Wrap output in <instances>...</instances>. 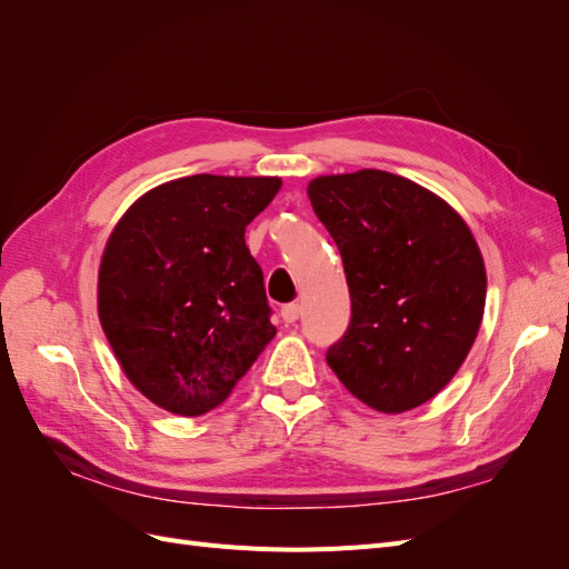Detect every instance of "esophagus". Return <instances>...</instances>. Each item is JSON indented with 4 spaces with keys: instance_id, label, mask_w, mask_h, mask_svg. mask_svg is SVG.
I'll return each mask as SVG.
<instances>
[{
    "instance_id": "esophagus-1",
    "label": "esophagus",
    "mask_w": 569,
    "mask_h": 569,
    "mask_svg": "<svg viewBox=\"0 0 569 569\" xmlns=\"http://www.w3.org/2000/svg\"><path fill=\"white\" fill-rule=\"evenodd\" d=\"M280 316H282L284 322H297L299 316H301V306L299 303H287V306H282Z\"/></svg>"
}]
</instances>
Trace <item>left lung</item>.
<instances>
[{"label": "left lung", "instance_id": "obj_1", "mask_svg": "<svg viewBox=\"0 0 569 569\" xmlns=\"http://www.w3.org/2000/svg\"><path fill=\"white\" fill-rule=\"evenodd\" d=\"M341 253L351 320L325 358L358 401L403 412L437 396L479 332L487 272L462 218L385 170L308 184Z\"/></svg>", "mask_w": 569, "mask_h": 569}]
</instances>
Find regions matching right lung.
I'll use <instances>...</instances> for the list:
<instances>
[{"label":"right lung","instance_id":"1","mask_svg":"<svg viewBox=\"0 0 569 569\" xmlns=\"http://www.w3.org/2000/svg\"><path fill=\"white\" fill-rule=\"evenodd\" d=\"M280 184L180 178L134 201L111 232L99 268V320L149 401L203 416L274 337L263 270L244 230Z\"/></svg>","mask_w":569,"mask_h":569}]
</instances>
